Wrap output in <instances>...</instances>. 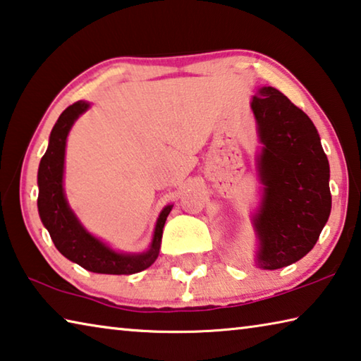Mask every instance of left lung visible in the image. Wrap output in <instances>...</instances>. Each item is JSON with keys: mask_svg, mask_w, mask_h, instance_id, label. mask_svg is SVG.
Segmentation results:
<instances>
[{"mask_svg": "<svg viewBox=\"0 0 361 361\" xmlns=\"http://www.w3.org/2000/svg\"><path fill=\"white\" fill-rule=\"evenodd\" d=\"M250 107L263 145L257 157L263 197L252 216L255 263L278 270L310 252L329 219V162L312 120L281 91L260 88Z\"/></svg>", "mask_w": 361, "mask_h": 361, "instance_id": "obj_1", "label": "left lung"}]
</instances>
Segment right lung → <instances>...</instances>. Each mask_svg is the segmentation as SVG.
<instances>
[{
	"label": "right lung",
	"instance_id": "right-lung-1",
	"mask_svg": "<svg viewBox=\"0 0 361 361\" xmlns=\"http://www.w3.org/2000/svg\"><path fill=\"white\" fill-rule=\"evenodd\" d=\"M90 107L87 101L68 106L51 130L48 149L38 167V214L49 231L56 249L66 259L78 263L85 270L102 274H133L149 268L156 262L162 241L165 220L173 205L160 212L151 247L142 254L116 252L98 238L85 230L68 207L62 178H64L66 141L72 125Z\"/></svg>",
	"mask_w": 361,
	"mask_h": 361
}]
</instances>
